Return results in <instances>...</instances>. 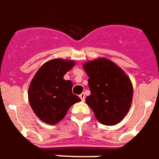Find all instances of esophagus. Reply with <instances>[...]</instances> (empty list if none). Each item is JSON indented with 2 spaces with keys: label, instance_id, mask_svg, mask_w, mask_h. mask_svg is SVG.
<instances>
[{
  "label": "esophagus",
  "instance_id": "obj_1",
  "mask_svg": "<svg viewBox=\"0 0 159 159\" xmlns=\"http://www.w3.org/2000/svg\"><path fill=\"white\" fill-rule=\"evenodd\" d=\"M80 97L81 100L84 101V99H85V95H84V93H81L80 95Z\"/></svg>",
  "mask_w": 159,
  "mask_h": 159
}]
</instances>
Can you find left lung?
I'll return each mask as SVG.
<instances>
[{"label":"left lung","instance_id":"left-lung-1","mask_svg":"<svg viewBox=\"0 0 159 159\" xmlns=\"http://www.w3.org/2000/svg\"><path fill=\"white\" fill-rule=\"evenodd\" d=\"M89 76L91 95L85 98L97 120L113 125L128 113L133 97L130 80L119 66L107 58L96 59L84 64Z\"/></svg>","mask_w":159,"mask_h":159}]
</instances>
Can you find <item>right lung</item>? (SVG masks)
I'll return each mask as SVG.
<instances>
[{"label": "right lung", "instance_id": "right-lung-1", "mask_svg": "<svg viewBox=\"0 0 159 159\" xmlns=\"http://www.w3.org/2000/svg\"><path fill=\"white\" fill-rule=\"evenodd\" d=\"M75 66V62L53 59L43 64L29 88V101L37 117L43 122L55 125L62 120L69 107L80 101L73 93L71 80L63 76Z\"/></svg>", "mask_w": 159, "mask_h": 159}]
</instances>
